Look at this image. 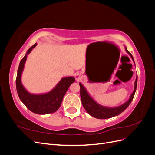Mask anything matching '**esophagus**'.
Segmentation results:
<instances>
[{"label": "esophagus", "instance_id": "1", "mask_svg": "<svg viewBox=\"0 0 155 155\" xmlns=\"http://www.w3.org/2000/svg\"><path fill=\"white\" fill-rule=\"evenodd\" d=\"M81 78H82V76H81V74L78 73V74H76V80H79V79H80Z\"/></svg>", "mask_w": 155, "mask_h": 155}]
</instances>
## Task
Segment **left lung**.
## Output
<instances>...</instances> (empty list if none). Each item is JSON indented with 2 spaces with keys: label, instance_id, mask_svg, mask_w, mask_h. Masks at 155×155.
I'll use <instances>...</instances> for the list:
<instances>
[{
  "label": "left lung",
  "instance_id": "8db88e82",
  "mask_svg": "<svg viewBox=\"0 0 155 155\" xmlns=\"http://www.w3.org/2000/svg\"><path fill=\"white\" fill-rule=\"evenodd\" d=\"M125 51H127V53L130 56V58H132L134 63V61L133 55H131V54L127 50L126 47H125ZM137 81L138 76L136 78V80L134 81V91L130 96L129 99L126 102H125L124 104L115 107H105L97 104V103L90 96V94H89L88 92H87V89L82 85V83H79V86H80V96L82 105L89 114L97 119H107L112 118V117L118 116L120 114H121V112H124L127 108L129 107L131 101H132L135 94L136 90H137Z\"/></svg>",
  "mask_w": 155,
  "mask_h": 155
}]
</instances>
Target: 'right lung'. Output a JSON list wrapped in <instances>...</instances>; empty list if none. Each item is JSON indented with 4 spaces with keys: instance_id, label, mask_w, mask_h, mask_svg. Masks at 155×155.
Instances as JSON below:
<instances>
[{
    "instance_id": "add662e5",
    "label": "right lung",
    "mask_w": 155,
    "mask_h": 155,
    "mask_svg": "<svg viewBox=\"0 0 155 155\" xmlns=\"http://www.w3.org/2000/svg\"><path fill=\"white\" fill-rule=\"evenodd\" d=\"M37 46V43L30 47L22 59L17 70L16 88L21 101L30 111L37 114L53 113L58 110L61 105L63 97L68 88L75 81L72 76L64 77L50 92L43 94H31L22 85L21 76L27 59V56Z\"/></svg>"
}]
</instances>
